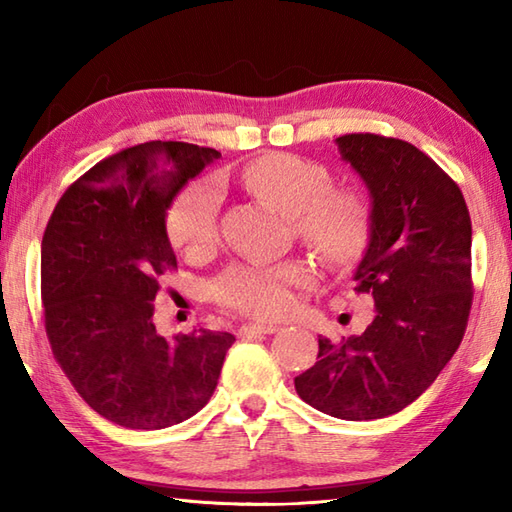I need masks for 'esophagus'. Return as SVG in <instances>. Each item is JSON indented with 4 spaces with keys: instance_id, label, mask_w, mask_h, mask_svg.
<instances>
[{
    "instance_id": "obj_1",
    "label": "esophagus",
    "mask_w": 512,
    "mask_h": 512,
    "mask_svg": "<svg viewBox=\"0 0 512 512\" xmlns=\"http://www.w3.org/2000/svg\"><path fill=\"white\" fill-rule=\"evenodd\" d=\"M279 330V325H273V323H246L239 328V336L242 339H248V336H266V334H273Z\"/></svg>"
}]
</instances>
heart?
Segmentation results:
<instances>
[{"mask_svg": "<svg viewBox=\"0 0 512 512\" xmlns=\"http://www.w3.org/2000/svg\"><path fill=\"white\" fill-rule=\"evenodd\" d=\"M242 187L284 217H295L297 233L332 266H352L363 255L372 228L365 198L332 191L330 171L306 158L268 154L239 173ZM220 189L202 180L184 191L169 213V235L187 255H204L217 239ZM308 279L299 262L279 266H235L220 277L215 295L228 308L277 317L292 306L290 286Z\"/></svg>", "mask_w": 512, "mask_h": 512, "instance_id": "1", "label": "heart"}]
</instances>
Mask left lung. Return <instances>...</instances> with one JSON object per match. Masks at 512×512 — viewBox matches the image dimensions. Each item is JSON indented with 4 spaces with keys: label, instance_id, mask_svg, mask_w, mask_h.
Listing matches in <instances>:
<instances>
[{
    "label": "left lung",
    "instance_id": "1",
    "mask_svg": "<svg viewBox=\"0 0 512 512\" xmlns=\"http://www.w3.org/2000/svg\"><path fill=\"white\" fill-rule=\"evenodd\" d=\"M334 143L369 195L372 228L352 279L374 297V321L339 343L321 336L319 361L295 387L328 416L376 420L424 394L458 350L473 299L471 217L458 184L411 143Z\"/></svg>",
    "mask_w": 512,
    "mask_h": 512
}]
</instances>
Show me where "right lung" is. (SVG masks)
<instances>
[{"mask_svg":"<svg viewBox=\"0 0 512 512\" xmlns=\"http://www.w3.org/2000/svg\"><path fill=\"white\" fill-rule=\"evenodd\" d=\"M220 151L151 140L94 165L63 193L41 242L46 332L65 376L105 420L167 429L217 387L235 336L156 332L158 277L176 268L167 213Z\"/></svg>","mask_w":512,"mask_h":512,"instance_id":"right-lung-1","label":"right lung"}]
</instances>
